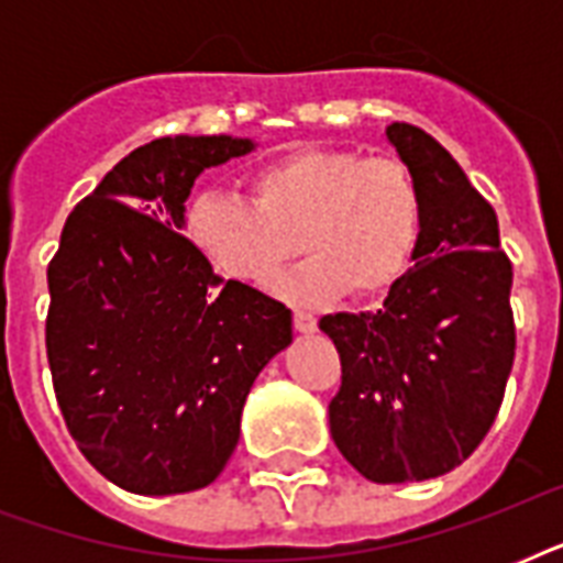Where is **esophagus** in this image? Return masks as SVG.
<instances>
[{"instance_id":"34e87169","label":"esophagus","mask_w":563,"mask_h":563,"mask_svg":"<svg viewBox=\"0 0 563 563\" xmlns=\"http://www.w3.org/2000/svg\"><path fill=\"white\" fill-rule=\"evenodd\" d=\"M295 330L303 335H312L318 330V318L312 312H303V309H295Z\"/></svg>"}]
</instances>
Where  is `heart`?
I'll return each mask as SVG.
<instances>
[{
	"mask_svg": "<svg viewBox=\"0 0 563 563\" xmlns=\"http://www.w3.org/2000/svg\"><path fill=\"white\" fill-rule=\"evenodd\" d=\"M247 187L251 201L203 189L187 207L192 245L230 280L268 286L298 247L309 254L303 265L274 286L295 303H324L342 291L379 298L409 272L423 198L406 163L300 148L265 163Z\"/></svg>",
	"mask_w": 563,
	"mask_h": 563,
	"instance_id": "obj_1",
	"label": "heart"
}]
</instances>
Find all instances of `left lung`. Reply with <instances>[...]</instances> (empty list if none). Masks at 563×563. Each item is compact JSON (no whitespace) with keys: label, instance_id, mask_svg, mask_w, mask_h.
Segmentation results:
<instances>
[{"label":"left lung","instance_id":"obj_1","mask_svg":"<svg viewBox=\"0 0 563 563\" xmlns=\"http://www.w3.org/2000/svg\"><path fill=\"white\" fill-rule=\"evenodd\" d=\"M423 198L411 268L376 312L321 318L342 356L330 402L339 453L376 485L444 476L488 435L515 362L511 263L497 212L444 145L385 128Z\"/></svg>","mask_w":563,"mask_h":563}]
</instances>
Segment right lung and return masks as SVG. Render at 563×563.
Instances as JSON below:
<instances>
[{
	"label": "right lung",
	"instance_id": "right-lung-1",
	"mask_svg": "<svg viewBox=\"0 0 563 563\" xmlns=\"http://www.w3.org/2000/svg\"><path fill=\"white\" fill-rule=\"evenodd\" d=\"M242 136H163L101 178L48 263L46 353L87 462L119 488H207L233 455L251 385L291 344V309L224 280L184 239L203 169Z\"/></svg>",
	"mask_w": 563,
	"mask_h": 563
}]
</instances>
